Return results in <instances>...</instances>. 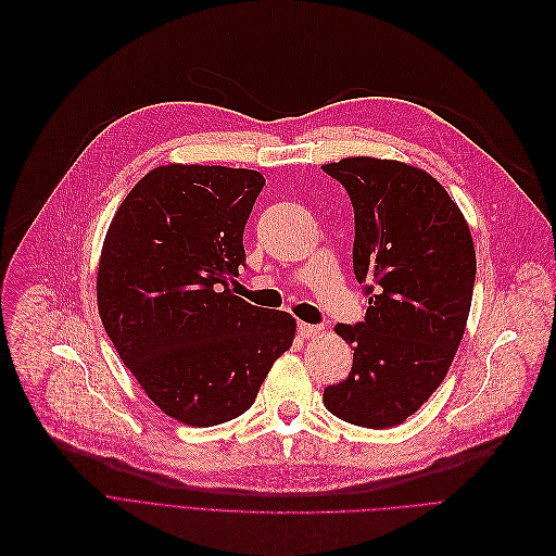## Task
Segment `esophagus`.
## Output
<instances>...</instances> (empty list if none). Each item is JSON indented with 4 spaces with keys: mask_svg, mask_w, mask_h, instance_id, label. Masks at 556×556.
I'll list each match as a JSON object with an SVG mask.
<instances>
[{
    "mask_svg": "<svg viewBox=\"0 0 556 556\" xmlns=\"http://www.w3.org/2000/svg\"><path fill=\"white\" fill-rule=\"evenodd\" d=\"M321 326H314V324H305V321H299V334L301 337H305V339H309V337H316V334H321Z\"/></svg>",
    "mask_w": 556,
    "mask_h": 556,
    "instance_id": "esophagus-1",
    "label": "esophagus"
}]
</instances>
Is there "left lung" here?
I'll list each match as a JSON object with an SVG mask.
<instances>
[{
	"label": "left lung",
	"mask_w": 556,
	"mask_h": 556,
	"mask_svg": "<svg viewBox=\"0 0 556 556\" xmlns=\"http://www.w3.org/2000/svg\"><path fill=\"white\" fill-rule=\"evenodd\" d=\"M324 172L346 188L355 213L353 271L368 309L334 332L353 346L346 380L324 391L337 418L393 428L443 382L466 330L475 247L443 185L418 167L343 157Z\"/></svg>",
	"instance_id": "8db88e82"
}]
</instances>
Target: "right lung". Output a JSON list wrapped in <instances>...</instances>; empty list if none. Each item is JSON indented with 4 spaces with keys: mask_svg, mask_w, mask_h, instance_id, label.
Here are the masks:
<instances>
[{
    "mask_svg": "<svg viewBox=\"0 0 556 556\" xmlns=\"http://www.w3.org/2000/svg\"><path fill=\"white\" fill-rule=\"evenodd\" d=\"M262 188L253 169L163 165L128 192L105 232L101 324L149 399L185 426L244 414L296 334L292 314L228 289Z\"/></svg>",
    "mask_w": 556,
    "mask_h": 556,
    "instance_id": "obj_1",
    "label": "right lung"
}]
</instances>
